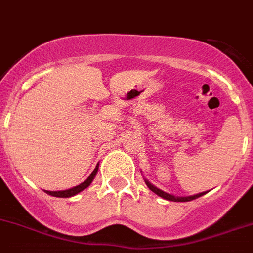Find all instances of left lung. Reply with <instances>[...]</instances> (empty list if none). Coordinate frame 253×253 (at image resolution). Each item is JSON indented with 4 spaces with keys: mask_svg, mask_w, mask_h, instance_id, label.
<instances>
[{
    "mask_svg": "<svg viewBox=\"0 0 253 253\" xmlns=\"http://www.w3.org/2000/svg\"><path fill=\"white\" fill-rule=\"evenodd\" d=\"M145 183H146V186H148V187L150 188L154 193H157L158 196L163 197V199H166V200H169V201H175V203H186V201H191V200L197 199V197L203 196V195H205L206 193V192H201V193H197V195H193V196L178 197V196H173V195H170V193H167V192H164V191L159 190V188L155 187L154 184H151L150 182L146 181V179H145Z\"/></svg>",
    "mask_w": 253,
    "mask_h": 253,
    "instance_id": "1",
    "label": "left lung"
}]
</instances>
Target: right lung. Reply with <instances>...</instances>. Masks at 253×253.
I'll return each mask as SVG.
<instances>
[{"instance_id": "right-lung-1", "label": "right lung", "mask_w": 253, "mask_h": 253, "mask_svg": "<svg viewBox=\"0 0 253 253\" xmlns=\"http://www.w3.org/2000/svg\"><path fill=\"white\" fill-rule=\"evenodd\" d=\"M98 168H99V166H96L95 169H94V172L91 173L89 177H87L86 181H84L83 183L79 184V186H75V187L70 188V190H65V191H45V192H47L48 195H50V196H54V197H71V196H75V195H78V193L81 192V191H84L86 187H89L90 183L93 182L94 177H95L96 173H98Z\"/></svg>"}]
</instances>
